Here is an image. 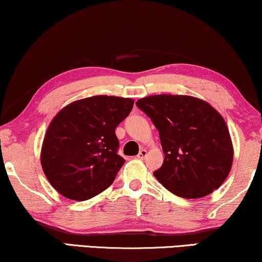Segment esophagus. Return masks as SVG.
<instances>
[{
  "label": "esophagus",
  "mask_w": 262,
  "mask_h": 262,
  "mask_svg": "<svg viewBox=\"0 0 262 262\" xmlns=\"http://www.w3.org/2000/svg\"><path fill=\"white\" fill-rule=\"evenodd\" d=\"M147 156V150L144 149V148H142L141 150H140V153L138 154V158L139 159H144Z\"/></svg>",
  "instance_id": "34e87169"
}]
</instances>
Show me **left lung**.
<instances>
[{"label":"left lung","mask_w":262,"mask_h":262,"mask_svg":"<svg viewBox=\"0 0 262 262\" xmlns=\"http://www.w3.org/2000/svg\"><path fill=\"white\" fill-rule=\"evenodd\" d=\"M159 130L165 153L154 177L185 199L217 189L233 165V143L226 121L206 101L189 95L160 94L138 100Z\"/></svg>","instance_id":"left-lung-1"}]
</instances>
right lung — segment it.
<instances>
[{
    "label": "right lung",
    "mask_w": 262,
    "mask_h": 262,
    "mask_svg": "<svg viewBox=\"0 0 262 262\" xmlns=\"http://www.w3.org/2000/svg\"><path fill=\"white\" fill-rule=\"evenodd\" d=\"M133 106V99L96 95L57 113L41 148L42 169L54 189L70 200L84 201L112 185L124 163L115 128Z\"/></svg>",
    "instance_id": "obj_1"
}]
</instances>
